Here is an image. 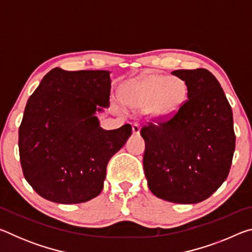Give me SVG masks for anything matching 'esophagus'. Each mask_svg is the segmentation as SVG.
I'll return each instance as SVG.
<instances>
[{
	"label": "esophagus",
	"mask_w": 252,
	"mask_h": 252,
	"mask_svg": "<svg viewBox=\"0 0 252 252\" xmlns=\"http://www.w3.org/2000/svg\"><path fill=\"white\" fill-rule=\"evenodd\" d=\"M140 130H141V126L138 123H134L133 126H132V132H133V134L138 135L140 133Z\"/></svg>",
	"instance_id": "obj_1"
}]
</instances>
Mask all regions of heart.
Segmentation results:
<instances>
[{
  "label": "heart",
  "mask_w": 252,
  "mask_h": 252,
  "mask_svg": "<svg viewBox=\"0 0 252 252\" xmlns=\"http://www.w3.org/2000/svg\"><path fill=\"white\" fill-rule=\"evenodd\" d=\"M188 97V85L180 78L164 74H149L132 81L121 93L127 108L144 109L153 121H164L181 110Z\"/></svg>",
  "instance_id": "obj_1"
}]
</instances>
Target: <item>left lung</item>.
Here are the masks:
<instances>
[{"label":"left lung","instance_id":"left-lung-1","mask_svg":"<svg viewBox=\"0 0 252 252\" xmlns=\"http://www.w3.org/2000/svg\"><path fill=\"white\" fill-rule=\"evenodd\" d=\"M171 74L187 83L188 100L171 119L141 129L144 174L156 197L198 203L216 192L229 174L236 147L232 110L211 72Z\"/></svg>","mask_w":252,"mask_h":252}]
</instances>
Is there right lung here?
Returning <instances> with one entry per match:
<instances>
[{
  "instance_id": "add662e5",
  "label": "right lung",
  "mask_w": 252,
  "mask_h": 252,
  "mask_svg": "<svg viewBox=\"0 0 252 252\" xmlns=\"http://www.w3.org/2000/svg\"><path fill=\"white\" fill-rule=\"evenodd\" d=\"M110 71L51 70L25 106L19 129L23 174L49 201L73 204L97 197L106 165L132 133L104 130L95 114L110 105Z\"/></svg>"
}]
</instances>
